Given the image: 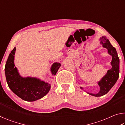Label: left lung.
Wrapping results in <instances>:
<instances>
[{
    "instance_id": "1",
    "label": "left lung",
    "mask_w": 125,
    "mask_h": 125,
    "mask_svg": "<svg viewBox=\"0 0 125 125\" xmlns=\"http://www.w3.org/2000/svg\"><path fill=\"white\" fill-rule=\"evenodd\" d=\"M100 41L103 47L107 48L109 54L112 56V61L111 62L112 68L107 71L106 75L104 76L102 79L98 82V85L100 88L99 92L97 94L88 93V94L89 95L96 97L104 95L109 92V91L113 88L117 82L119 77L120 72V60L115 48L111 45L109 40L107 39L105 36L101 37ZM80 88L82 89H83L82 87H80Z\"/></svg>"
}]
</instances>
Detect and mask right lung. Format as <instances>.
Wrapping results in <instances>:
<instances>
[{
	"label": "right lung",
	"instance_id": "obj_1",
	"mask_svg": "<svg viewBox=\"0 0 125 125\" xmlns=\"http://www.w3.org/2000/svg\"><path fill=\"white\" fill-rule=\"evenodd\" d=\"M16 47L9 54L5 67V77L8 85L12 92L22 100L34 101L43 98L49 92L51 84L33 77L23 78L18 72L14 64ZM61 63H54L51 71L55 75L61 67Z\"/></svg>",
	"mask_w": 125,
	"mask_h": 125
}]
</instances>
